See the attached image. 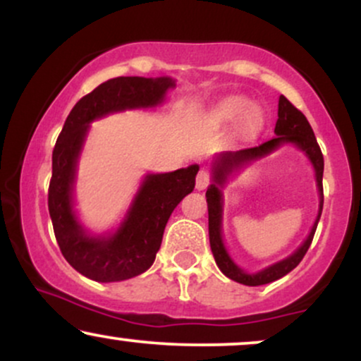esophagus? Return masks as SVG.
<instances>
[{
  "instance_id": "obj_1",
  "label": "esophagus",
  "mask_w": 361,
  "mask_h": 361,
  "mask_svg": "<svg viewBox=\"0 0 361 361\" xmlns=\"http://www.w3.org/2000/svg\"><path fill=\"white\" fill-rule=\"evenodd\" d=\"M210 183V175L209 171H205V169H200L197 175V181H195V186H197V190H205L207 186Z\"/></svg>"
}]
</instances>
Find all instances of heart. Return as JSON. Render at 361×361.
Wrapping results in <instances>:
<instances>
[{
  "label": "heart",
  "mask_w": 361,
  "mask_h": 361,
  "mask_svg": "<svg viewBox=\"0 0 361 361\" xmlns=\"http://www.w3.org/2000/svg\"><path fill=\"white\" fill-rule=\"evenodd\" d=\"M244 114H246V117H244L246 118V127L250 130H256L261 123V115L256 110H251L250 102L244 100V98H229V100L222 102L215 109L214 117L219 122H229V120L241 117Z\"/></svg>",
  "instance_id": "obj_1"
}]
</instances>
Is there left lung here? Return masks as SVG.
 <instances>
[{
  "label": "left lung",
  "instance_id": "8db88e82",
  "mask_svg": "<svg viewBox=\"0 0 361 361\" xmlns=\"http://www.w3.org/2000/svg\"><path fill=\"white\" fill-rule=\"evenodd\" d=\"M276 137H273L267 142L259 144L255 147L239 149V151H229L217 156V159L212 164V185L207 188V205H209V238H210V250L214 252L215 263L227 279L238 281V283L247 285V287H258V285H267L271 281L281 279L290 273L307 252L310 243H312L314 233L317 229V222L321 219L322 204H324V193H322V171H324V157H322L321 147H319L316 135H314L312 127L305 118V115L300 110L290 103L287 98L281 94L279 100V120L275 126ZM283 143H293L299 147L310 157L317 171V180L319 190V214L313 229L305 244L288 259L272 265L258 274H246L235 265L226 252L221 241V190L223 183L234 171L240 169L244 164L259 157L269 154Z\"/></svg>",
  "mask_w": 361,
  "mask_h": 361
}]
</instances>
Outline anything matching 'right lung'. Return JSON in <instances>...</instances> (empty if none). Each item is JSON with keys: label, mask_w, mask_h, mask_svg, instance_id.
Returning <instances> with one entry per match:
<instances>
[{"label": "right lung", "mask_w": 361, "mask_h": 361, "mask_svg": "<svg viewBox=\"0 0 361 361\" xmlns=\"http://www.w3.org/2000/svg\"><path fill=\"white\" fill-rule=\"evenodd\" d=\"M169 88H175L171 78L120 76L102 82L74 105L54 146L49 185L54 234L66 261L94 281L128 280L151 268L169 215L193 192L198 164L147 175L118 229L103 235L88 234L73 209V188L90 123L115 111L159 105Z\"/></svg>", "instance_id": "1"}]
</instances>
